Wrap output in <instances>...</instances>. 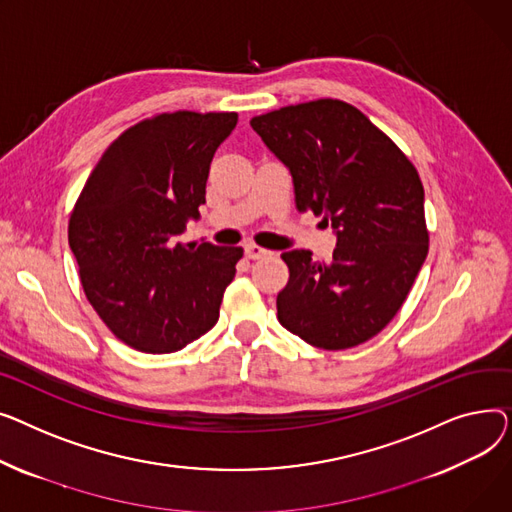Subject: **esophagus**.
I'll use <instances>...</instances> for the list:
<instances>
[{
  "mask_svg": "<svg viewBox=\"0 0 512 512\" xmlns=\"http://www.w3.org/2000/svg\"><path fill=\"white\" fill-rule=\"evenodd\" d=\"M244 250H246V256H248L250 260H258V258L270 256L268 250H264V248H260V246H256V244H246Z\"/></svg>",
  "mask_w": 512,
  "mask_h": 512,
  "instance_id": "esophagus-1",
  "label": "esophagus"
}]
</instances>
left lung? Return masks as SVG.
<instances>
[{"label": "left lung", "mask_w": 512, "mask_h": 512, "mask_svg": "<svg viewBox=\"0 0 512 512\" xmlns=\"http://www.w3.org/2000/svg\"><path fill=\"white\" fill-rule=\"evenodd\" d=\"M289 167L299 213L337 231L333 262L283 252L289 283L277 318L306 343L339 351L370 341L395 318L422 268L430 231L424 186L403 150L357 107L318 99L252 117Z\"/></svg>", "instance_id": "obj_1"}]
</instances>
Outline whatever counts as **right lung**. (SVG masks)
I'll return each mask as SVG.
<instances>
[{"label":"right lung","mask_w":512,"mask_h":512,"mask_svg":"<svg viewBox=\"0 0 512 512\" xmlns=\"http://www.w3.org/2000/svg\"><path fill=\"white\" fill-rule=\"evenodd\" d=\"M233 111L157 113L119 134L72 208L68 242L88 304L144 353L184 349L219 320L242 248L182 244L206 202L210 161Z\"/></svg>","instance_id":"right-lung-1"}]
</instances>
